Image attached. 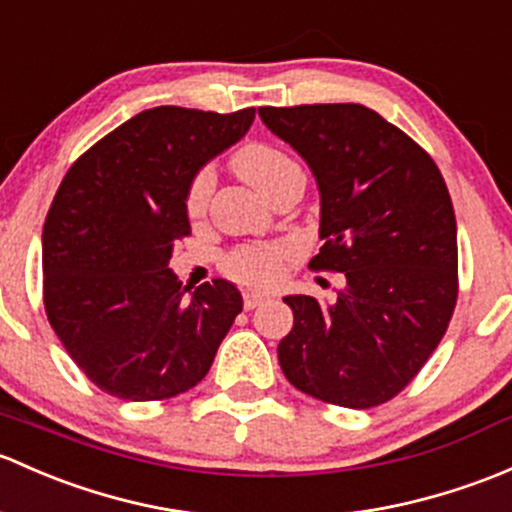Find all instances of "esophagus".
Masks as SVG:
<instances>
[{
	"mask_svg": "<svg viewBox=\"0 0 512 512\" xmlns=\"http://www.w3.org/2000/svg\"><path fill=\"white\" fill-rule=\"evenodd\" d=\"M262 301H267V294L245 292V297H242V304H245V309H255V306H260Z\"/></svg>",
	"mask_w": 512,
	"mask_h": 512,
	"instance_id": "obj_1",
	"label": "esophagus"
}]
</instances>
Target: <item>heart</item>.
<instances>
[{
  "label": "heart",
  "instance_id": "heart-1",
  "mask_svg": "<svg viewBox=\"0 0 512 512\" xmlns=\"http://www.w3.org/2000/svg\"><path fill=\"white\" fill-rule=\"evenodd\" d=\"M233 169L238 171L240 179L255 186L265 198L272 191H277L284 181L301 174L297 161L292 157L260 142L245 144L238 149L233 157ZM208 193H211V176L198 174L193 179L191 191H188V213L193 218L206 211ZM289 252H292L289 247H240L225 260V270L230 277L242 284H250V287H272L282 279Z\"/></svg>",
  "mask_w": 512,
  "mask_h": 512
}]
</instances>
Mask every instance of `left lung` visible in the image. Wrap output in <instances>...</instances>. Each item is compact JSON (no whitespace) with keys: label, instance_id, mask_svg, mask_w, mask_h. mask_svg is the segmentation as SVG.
Returning a JSON list of instances; mask_svg holds the SVG:
<instances>
[{"label":"left lung","instance_id":"8db88e82","mask_svg":"<svg viewBox=\"0 0 512 512\" xmlns=\"http://www.w3.org/2000/svg\"><path fill=\"white\" fill-rule=\"evenodd\" d=\"M260 117L319 186L324 247L311 267L346 277L331 304L284 297L294 326L277 346L282 373L331 405H383L422 370L454 314L459 252L444 179L365 105L260 107Z\"/></svg>","mask_w":512,"mask_h":512}]
</instances>
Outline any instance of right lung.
Returning <instances> with one entry per match:
<instances>
[{
    "mask_svg": "<svg viewBox=\"0 0 512 512\" xmlns=\"http://www.w3.org/2000/svg\"><path fill=\"white\" fill-rule=\"evenodd\" d=\"M252 122L255 107L230 115L152 107L90 147L58 186L41 238L43 304L100 390L166 400L211 370L242 294L228 279L191 292L169 260L191 235L193 179Z\"/></svg>",
    "mask_w": 512,
    "mask_h": 512,
    "instance_id": "obj_1",
    "label": "right lung"
}]
</instances>
